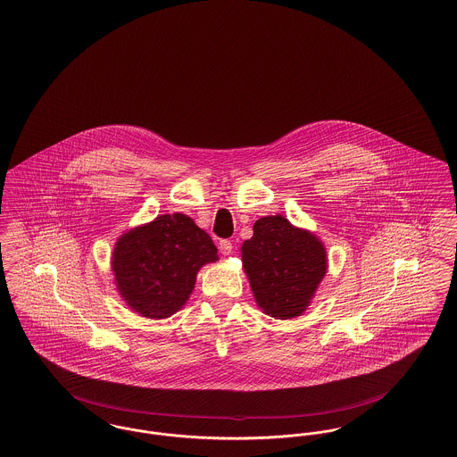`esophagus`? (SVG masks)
Instances as JSON below:
<instances>
[{
  "label": "esophagus",
  "instance_id": "obj_1",
  "mask_svg": "<svg viewBox=\"0 0 457 457\" xmlns=\"http://www.w3.org/2000/svg\"><path fill=\"white\" fill-rule=\"evenodd\" d=\"M220 250L222 255H231L233 253V243L228 241V239H222V241H220Z\"/></svg>",
  "mask_w": 457,
  "mask_h": 457
}]
</instances>
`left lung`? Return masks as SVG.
I'll use <instances>...</instances> for the list:
<instances>
[{
    "instance_id": "obj_1",
    "label": "left lung",
    "mask_w": 457,
    "mask_h": 457,
    "mask_svg": "<svg viewBox=\"0 0 457 457\" xmlns=\"http://www.w3.org/2000/svg\"><path fill=\"white\" fill-rule=\"evenodd\" d=\"M241 260L258 308L275 320H293L308 310L328 269L323 241L282 214L256 220Z\"/></svg>"
}]
</instances>
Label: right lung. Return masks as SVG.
I'll return each instance as SVG.
<instances>
[{
	"instance_id": "obj_1",
	"label": "right lung",
	"mask_w": 457,
	"mask_h": 457,
	"mask_svg": "<svg viewBox=\"0 0 457 457\" xmlns=\"http://www.w3.org/2000/svg\"><path fill=\"white\" fill-rule=\"evenodd\" d=\"M211 237L187 214H162L120 235L112 274L122 301L149 320L182 310L204 265L218 262Z\"/></svg>"
}]
</instances>
